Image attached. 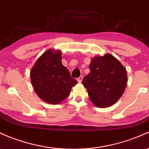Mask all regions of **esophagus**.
Here are the masks:
<instances>
[{
  "instance_id": "34e87169",
  "label": "esophagus",
  "mask_w": 149,
  "mask_h": 149,
  "mask_svg": "<svg viewBox=\"0 0 149 149\" xmlns=\"http://www.w3.org/2000/svg\"><path fill=\"white\" fill-rule=\"evenodd\" d=\"M82 80H83V76H80L79 78H78L77 81H78V83H81V82H82Z\"/></svg>"
}]
</instances>
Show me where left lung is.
I'll return each mask as SVG.
<instances>
[{
  "instance_id": "obj_1",
  "label": "left lung",
  "mask_w": 149,
  "mask_h": 149,
  "mask_svg": "<svg viewBox=\"0 0 149 149\" xmlns=\"http://www.w3.org/2000/svg\"><path fill=\"white\" fill-rule=\"evenodd\" d=\"M90 72L82 83L96 107L105 108L115 104L123 95L127 83V70L110 54L92 58Z\"/></svg>"
}]
</instances>
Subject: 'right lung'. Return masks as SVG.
Returning a JSON list of instances; mask_svg holds the SVG:
<instances>
[{
  "instance_id": "1",
  "label": "right lung",
  "mask_w": 149,
  "mask_h": 149,
  "mask_svg": "<svg viewBox=\"0 0 149 149\" xmlns=\"http://www.w3.org/2000/svg\"><path fill=\"white\" fill-rule=\"evenodd\" d=\"M30 78L35 93L47 103L57 104L69 95L77 81L71 77L61 63V52L50 49L37 58L31 68Z\"/></svg>"
}]
</instances>
